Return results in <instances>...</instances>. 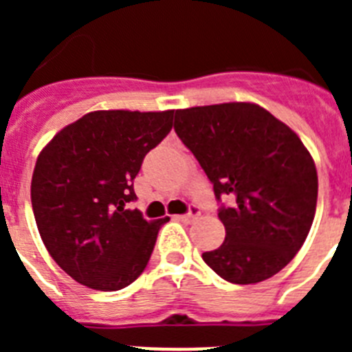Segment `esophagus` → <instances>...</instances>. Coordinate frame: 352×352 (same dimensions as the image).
<instances>
[{"mask_svg": "<svg viewBox=\"0 0 352 352\" xmlns=\"http://www.w3.org/2000/svg\"><path fill=\"white\" fill-rule=\"evenodd\" d=\"M199 213H201V211H199L197 206H190L188 208V213L178 214V217H176V220H182V222H192L194 219H197Z\"/></svg>", "mask_w": 352, "mask_h": 352, "instance_id": "obj_1", "label": "esophagus"}]
</instances>
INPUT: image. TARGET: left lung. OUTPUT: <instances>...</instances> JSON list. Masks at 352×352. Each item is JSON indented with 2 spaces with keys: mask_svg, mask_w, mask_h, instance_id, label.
<instances>
[{
  "mask_svg": "<svg viewBox=\"0 0 352 352\" xmlns=\"http://www.w3.org/2000/svg\"><path fill=\"white\" fill-rule=\"evenodd\" d=\"M174 130L213 185L226 239L204 263L231 284L276 275L309 236L317 204L312 157L285 123L247 102L179 109ZM229 197L226 207L222 198Z\"/></svg>",
  "mask_w": 352,
  "mask_h": 352,
  "instance_id": "left-lung-1",
  "label": "left lung"
}]
</instances>
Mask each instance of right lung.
<instances>
[{"label": "right lung", "mask_w": 352, "mask_h": 352, "mask_svg": "<svg viewBox=\"0 0 352 352\" xmlns=\"http://www.w3.org/2000/svg\"><path fill=\"white\" fill-rule=\"evenodd\" d=\"M174 111H95L65 126L38 155L31 204L52 259L79 284L120 291L148 266L160 227L138 210L133 179L173 129Z\"/></svg>", "instance_id": "right-lung-1"}]
</instances>
